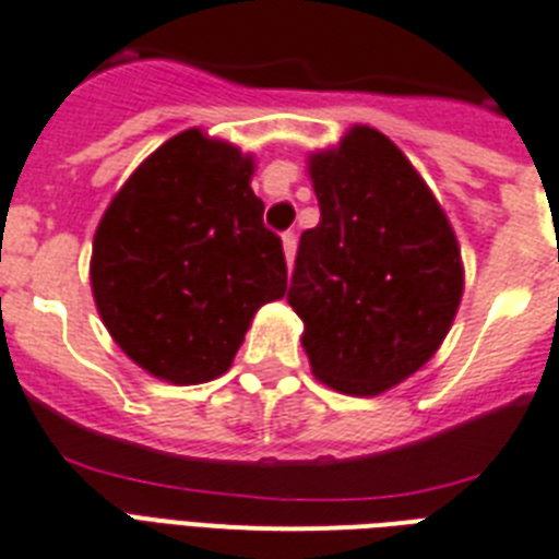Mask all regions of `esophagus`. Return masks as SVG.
I'll list each match as a JSON object with an SVG mask.
<instances>
[{
	"mask_svg": "<svg viewBox=\"0 0 559 559\" xmlns=\"http://www.w3.org/2000/svg\"><path fill=\"white\" fill-rule=\"evenodd\" d=\"M283 251H285V262L292 265L294 262V253H297V236L288 230V234H283Z\"/></svg>",
	"mask_w": 559,
	"mask_h": 559,
	"instance_id": "obj_1",
	"label": "esophagus"
}]
</instances>
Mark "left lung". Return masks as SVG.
I'll return each mask as SVG.
<instances>
[{"label": "left lung", "mask_w": 559, "mask_h": 559, "mask_svg": "<svg viewBox=\"0 0 559 559\" xmlns=\"http://www.w3.org/2000/svg\"><path fill=\"white\" fill-rule=\"evenodd\" d=\"M308 176L320 225L300 236L288 302L306 323L311 372L346 395H378L418 372L453 325L456 234L378 129H349L308 158Z\"/></svg>", "instance_id": "8db88e82"}]
</instances>
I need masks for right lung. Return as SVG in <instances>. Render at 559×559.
Instances as JSON below:
<instances>
[{
  "label": "right lung",
  "instance_id": "1",
  "mask_svg": "<svg viewBox=\"0 0 559 559\" xmlns=\"http://www.w3.org/2000/svg\"><path fill=\"white\" fill-rule=\"evenodd\" d=\"M253 158L187 129L120 187L92 245L103 325L141 369L204 383L230 369L259 306L280 300L288 267L262 225Z\"/></svg>",
  "mask_w": 559,
  "mask_h": 559
}]
</instances>
